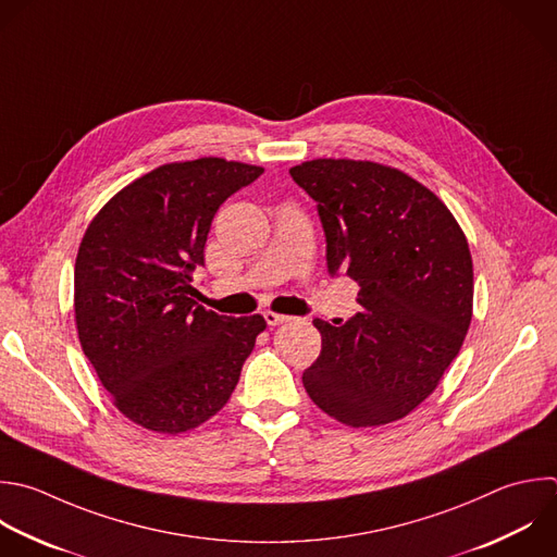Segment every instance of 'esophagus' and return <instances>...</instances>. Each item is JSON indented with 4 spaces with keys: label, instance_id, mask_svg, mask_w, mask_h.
Segmentation results:
<instances>
[{
    "label": "esophagus",
    "instance_id": "34e87169",
    "mask_svg": "<svg viewBox=\"0 0 557 557\" xmlns=\"http://www.w3.org/2000/svg\"><path fill=\"white\" fill-rule=\"evenodd\" d=\"M263 318H265V322H268L270 326L283 324V322H287V320H289V315H283V313H276V311H265V313H263Z\"/></svg>",
    "mask_w": 557,
    "mask_h": 557
}]
</instances>
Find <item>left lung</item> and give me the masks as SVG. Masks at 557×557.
Wrapping results in <instances>:
<instances>
[{
	"mask_svg": "<svg viewBox=\"0 0 557 557\" xmlns=\"http://www.w3.org/2000/svg\"><path fill=\"white\" fill-rule=\"evenodd\" d=\"M315 202L326 265L359 285L361 307L322 335L302 372L311 400L348 426L416 409L457 357L472 318V259L446 205L396 168L315 159L289 170Z\"/></svg>",
	"mask_w": 557,
	"mask_h": 557,
	"instance_id": "obj_1",
	"label": "left lung"
}]
</instances>
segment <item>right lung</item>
Returning <instances> with one entry per match:
<instances>
[{"mask_svg": "<svg viewBox=\"0 0 557 557\" xmlns=\"http://www.w3.org/2000/svg\"><path fill=\"white\" fill-rule=\"evenodd\" d=\"M261 174L218 157L161 165L115 194L81 242V346L113 405L144 429L174 435L215 416L265 329L259 313L207 311L189 285L218 209Z\"/></svg>", "mask_w": 557, "mask_h": 557, "instance_id": "add662e5", "label": "right lung"}]
</instances>
